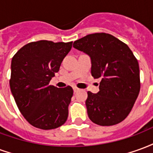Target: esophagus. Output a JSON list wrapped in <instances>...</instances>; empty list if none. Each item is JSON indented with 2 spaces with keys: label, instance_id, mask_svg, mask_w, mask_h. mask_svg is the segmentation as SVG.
I'll list each match as a JSON object with an SVG mask.
<instances>
[{
  "label": "esophagus",
  "instance_id": "1",
  "mask_svg": "<svg viewBox=\"0 0 153 153\" xmlns=\"http://www.w3.org/2000/svg\"><path fill=\"white\" fill-rule=\"evenodd\" d=\"M73 90L74 93H76V92H78V91H79V88H76V87H73Z\"/></svg>",
  "mask_w": 153,
  "mask_h": 153
}]
</instances>
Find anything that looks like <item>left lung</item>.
<instances>
[{
    "mask_svg": "<svg viewBox=\"0 0 153 153\" xmlns=\"http://www.w3.org/2000/svg\"><path fill=\"white\" fill-rule=\"evenodd\" d=\"M73 47L91 59V74L101 79L99 92H88L87 111L97 125L110 126L123 121L131 111L140 91L139 66L129 47L105 33L88 34Z\"/></svg>",
    "mask_w": 153,
    "mask_h": 153,
    "instance_id": "8db88e82",
    "label": "left lung"
}]
</instances>
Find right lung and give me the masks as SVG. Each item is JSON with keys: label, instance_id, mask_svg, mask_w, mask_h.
Segmentation results:
<instances>
[{"label": "right lung", "instance_id": "right-lung-1", "mask_svg": "<svg viewBox=\"0 0 153 153\" xmlns=\"http://www.w3.org/2000/svg\"><path fill=\"white\" fill-rule=\"evenodd\" d=\"M70 42L41 40L26 44L11 60L10 87L19 111L36 128L53 129L64 125L73 96L70 86L49 85L72 47Z\"/></svg>", "mask_w": 153, "mask_h": 153}]
</instances>
